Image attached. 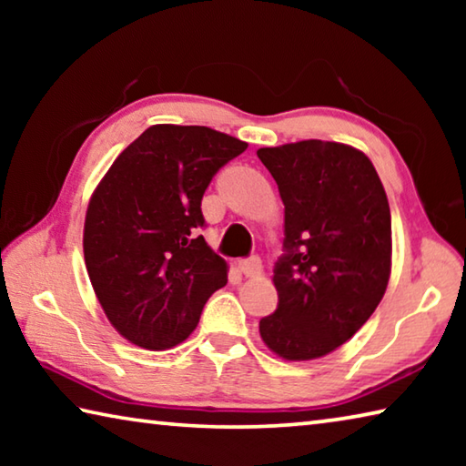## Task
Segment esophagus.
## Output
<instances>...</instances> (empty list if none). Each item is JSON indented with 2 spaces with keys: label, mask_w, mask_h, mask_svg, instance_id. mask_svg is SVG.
I'll return each instance as SVG.
<instances>
[{
  "label": "esophagus",
  "mask_w": 466,
  "mask_h": 466,
  "mask_svg": "<svg viewBox=\"0 0 466 466\" xmlns=\"http://www.w3.org/2000/svg\"><path fill=\"white\" fill-rule=\"evenodd\" d=\"M238 267H240V271L247 275V278H258V275L263 273L261 258H258L257 255H250L248 258H242Z\"/></svg>",
  "instance_id": "34e87169"
}]
</instances>
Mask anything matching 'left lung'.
I'll list each match as a JSON object with an SVG mask.
<instances>
[{
    "instance_id": "8db88e82",
    "label": "left lung",
    "mask_w": 466,
    "mask_h": 466,
    "mask_svg": "<svg viewBox=\"0 0 466 466\" xmlns=\"http://www.w3.org/2000/svg\"><path fill=\"white\" fill-rule=\"evenodd\" d=\"M257 156L286 205L278 309L258 330L283 360L327 356L364 327L389 286V199L372 162L351 146L306 139Z\"/></svg>"
}]
</instances>
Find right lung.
<instances>
[{
    "label": "right lung",
    "mask_w": 466,
    "mask_h": 466,
    "mask_svg": "<svg viewBox=\"0 0 466 466\" xmlns=\"http://www.w3.org/2000/svg\"><path fill=\"white\" fill-rule=\"evenodd\" d=\"M247 147L199 125H154L100 180L84 224L86 269L110 325L131 343H183L226 286V261L199 234L201 199Z\"/></svg>",
    "instance_id": "1"
}]
</instances>
